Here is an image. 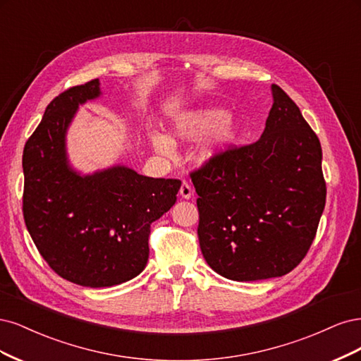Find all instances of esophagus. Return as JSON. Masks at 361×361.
<instances>
[{
  "label": "esophagus",
  "mask_w": 361,
  "mask_h": 361,
  "mask_svg": "<svg viewBox=\"0 0 361 361\" xmlns=\"http://www.w3.org/2000/svg\"><path fill=\"white\" fill-rule=\"evenodd\" d=\"M180 196H181V197H184V200H190V197L193 196V190H192V188H190V184H189V183H185V181H183V183H181V188H180Z\"/></svg>",
  "instance_id": "esophagus-1"
}]
</instances>
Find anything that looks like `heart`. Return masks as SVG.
Here are the masks:
<instances>
[{"instance_id":"heart-1","label":"heart","mask_w":361,"mask_h":361,"mask_svg":"<svg viewBox=\"0 0 361 361\" xmlns=\"http://www.w3.org/2000/svg\"><path fill=\"white\" fill-rule=\"evenodd\" d=\"M207 136L196 149L202 164H210L235 141L237 123L225 109L207 106L181 112L172 121L169 136L154 132L149 135V142L160 154H171L173 142L190 144Z\"/></svg>"}]
</instances>
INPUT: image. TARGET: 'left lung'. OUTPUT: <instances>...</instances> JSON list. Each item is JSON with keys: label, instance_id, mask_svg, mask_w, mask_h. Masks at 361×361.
I'll return each mask as SVG.
<instances>
[{"label": "left lung", "instance_id": "8db88e82", "mask_svg": "<svg viewBox=\"0 0 361 361\" xmlns=\"http://www.w3.org/2000/svg\"><path fill=\"white\" fill-rule=\"evenodd\" d=\"M257 142L192 172L207 264L237 282L288 274L306 257L325 207L319 139L276 84Z\"/></svg>", "mask_w": 361, "mask_h": 361}]
</instances>
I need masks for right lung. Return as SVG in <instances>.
<instances>
[{
	"mask_svg": "<svg viewBox=\"0 0 361 361\" xmlns=\"http://www.w3.org/2000/svg\"><path fill=\"white\" fill-rule=\"evenodd\" d=\"M100 96L94 79L55 97L22 157L30 235L58 276L87 288L115 286L142 273L149 225L171 210L181 185L124 165L92 173L71 165L68 127L80 104Z\"/></svg>",
	"mask_w": 361,
	"mask_h": 361,
	"instance_id": "obj_1",
	"label": "right lung"
}]
</instances>
